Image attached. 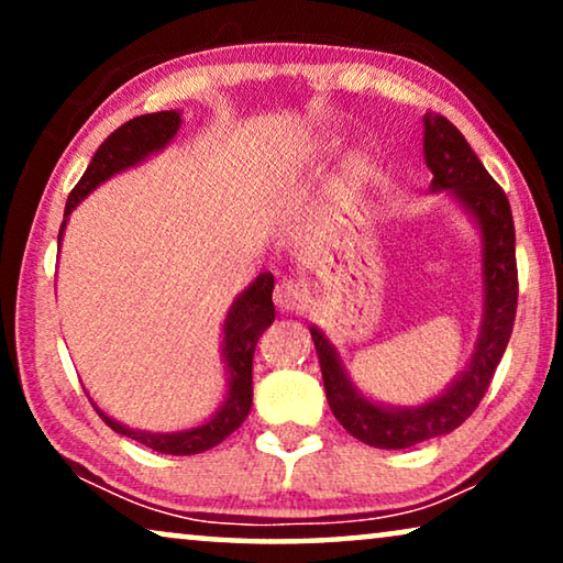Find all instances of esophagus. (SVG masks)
Masks as SVG:
<instances>
[{
  "label": "esophagus",
  "instance_id": "obj_1",
  "mask_svg": "<svg viewBox=\"0 0 563 563\" xmlns=\"http://www.w3.org/2000/svg\"><path fill=\"white\" fill-rule=\"evenodd\" d=\"M274 302H276V307H279L282 312H299V310H305L307 295H305V289L299 287L297 282L284 279V282L276 284Z\"/></svg>",
  "mask_w": 563,
  "mask_h": 563
}]
</instances>
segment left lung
<instances>
[{"mask_svg": "<svg viewBox=\"0 0 563 563\" xmlns=\"http://www.w3.org/2000/svg\"><path fill=\"white\" fill-rule=\"evenodd\" d=\"M426 164L433 172L430 187L449 189L472 212L482 230V276L484 314L472 364L441 397L420 407H382L366 399L345 376L333 343L318 328H310L320 358L328 405L335 420L353 438L374 449H410L415 443L456 430L487 395L495 368L510 341L518 310V264H515L512 210L503 187L487 168L461 130L443 114L426 112Z\"/></svg>", "mask_w": 563, "mask_h": 563, "instance_id": "1", "label": "left lung"}]
</instances>
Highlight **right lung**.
<instances>
[{"mask_svg": "<svg viewBox=\"0 0 563 563\" xmlns=\"http://www.w3.org/2000/svg\"><path fill=\"white\" fill-rule=\"evenodd\" d=\"M181 125L179 112H151L133 118L125 125H120L107 141L99 145L95 158L87 166V172L79 179V184L71 189L66 202L64 222H60V235H64L66 218L71 214L76 205L89 195L91 189H97L99 184L110 179V176L125 172L128 166H135L137 161H143L151 153L164 148L166 143H172L176 130ZM274 291V276L261 274L256 282L251 284L243 295L230 307L225 318V341H222V356H225L230 384H228V399L222 402L218 412L212 415L205 426L181 430V433H145V430H133L122 422L107 418V415L95 405L107 426L114 433L133 438V441L148 445V449L158 453H172V456H191V453H202L212 445L225 441V438L243 426V420L249 418L251 402H253V351L264 330L272 325L276 312L272 302Z\"/></svg>", "mask_w": 563, "mask_h": 563, "instance_id": "obj_1", "label": "right lung"}]
</instances>
